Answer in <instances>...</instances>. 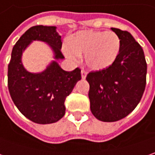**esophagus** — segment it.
Listing matches in <instances>:
<instances>
[{
    "label": "esophagus",
    "mask_w": 155,
    "mask_h": 155,
    "mask_svg": "<svg viewBox=\"0 0 155 155\" xmlns=\"http://www.w3.org/2000/svg\"><path fill=\"white\" fill-rule=\"evenodd\" d=\"M87 72L84 69H82L81 70V78L82 79H85V78L87 77Z\"/></svg>",
    "instance_id": "34e87169"
}]
</instances>
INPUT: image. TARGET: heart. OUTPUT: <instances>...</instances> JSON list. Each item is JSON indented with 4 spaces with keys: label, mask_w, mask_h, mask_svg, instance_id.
I'll return each instance as SVG.
<instances>
[{
    "label": "heart",
    "mask_w": 155,
    "mask_h": 155,
    "mask_svg": "<svg viewBox=\"0 0 155 155\" xmlns=\"http://www.w3.org/2000/svg\"><path fill=\"white\" fill-rule=\"evenodd\" d=\"M64 54L77 61L85 54L87 65L94 70H103L115 62L121 48V41L114 32L79 31L68 39Z\"/></svg>",
    "instance_id": "1"
}]
</instances>
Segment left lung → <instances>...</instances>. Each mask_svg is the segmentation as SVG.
Masks as SVG:
<instances>
[{
    "instance_id": "1",
    "label": "left lung",
    "mask_w": 155,
    "mask_h": 155,
    "mask_svg": "<svg viewBox=\"0 0 155 155\" xmlns=\"http://www.w3.org/2000/svg\"><path fill=\"white\" fill-rule=\"evenodd\" d=\"M121 41L115 62L103 70L90 72L88 97L94 116L113 122L128 115L139 104L146 87L147 62L140 45L127 31L111 28Z\"/></svg>"
}]
</instances>
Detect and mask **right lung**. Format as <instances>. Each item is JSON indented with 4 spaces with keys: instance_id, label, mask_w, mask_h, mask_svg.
I'll return each instance as SVG.
<instances>
[{
    "instance_id": "add662e5",
    "label": "right lung",
    "mask_w": 155,
    "mask_h": 155,
    "mask_svg": "<svg viewBox=\"0 0 155 155\" xmlns=\"http://www.w3.org/2000/svg\"><path fill=\"white\" fill-rule=\"evenodd\" d=\"M33 41L48 43L54 59H63L61 37L56 27L34 26L26 31L13 48L8 70V86L15 105L25 117L38 124L54 123L64 116L65 100L81 79V69L68 72L56 61L47 69L34 74L24 68L21 54Z\"/></svg>"
}]
</instances>
